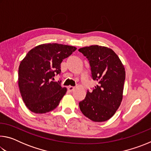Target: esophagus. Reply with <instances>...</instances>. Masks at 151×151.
<instances>
[{
  "label": "esophagus",
  "mask_w": 151,
  "mask_h": 151,
  "mask_svg": "<svg viewBox=\"0 0 151 151\" xmlns=\"http://www.w3.org/2000/svg\"><path fill=\"white\" fill-rule=\"evenodd\" d=\"M74 90H75V87H74V86H68V91L69 92H72Z\"/></svg>",
  "instance_id": "obj_1"
}]
</instances>
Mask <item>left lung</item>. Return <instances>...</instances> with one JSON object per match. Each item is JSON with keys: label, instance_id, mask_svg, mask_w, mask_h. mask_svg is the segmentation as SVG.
Returning <instances> with one entry per match:
<instances>
[{"label": "left lung", "instance_id": "left-lung-1", "mask_svg": "<svg viewBox=\"0 0 151 151\" xmlns=\"http://www.w3.org/2000/svg\"><path fill=\"white\" fill-rule=\"evenodd\" d=\"M87 58L91 77L98 82L93 91L87 90L79 107L85 116L94 122L106 121L114 115L122 99L125 70L111 48L92 45L78 49Z\"/></svg>", "mask_w": 151, "mask_h": 151}]
</instances>
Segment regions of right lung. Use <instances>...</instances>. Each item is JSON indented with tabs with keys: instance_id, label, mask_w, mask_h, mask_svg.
<instances>
[{
	"instance_id": "add662e5",
	"label": "right lung",
	"mask_w": 151,
	"mask_h": 151,
	"mask_svg": "<svg viewBox=\"0 0 151 151\" xmlns=\"http://www.w3.org/2000/svg\"><path fill=\"white\" fill-rule=\"evenodd\" d=\"M72 46L48 43L37 46L27 53L19 65V86L22 100L30 111L46 113L57 107L66 92L61 81L60 63L76 50Z\"/></svg>"
}]
</instances>
